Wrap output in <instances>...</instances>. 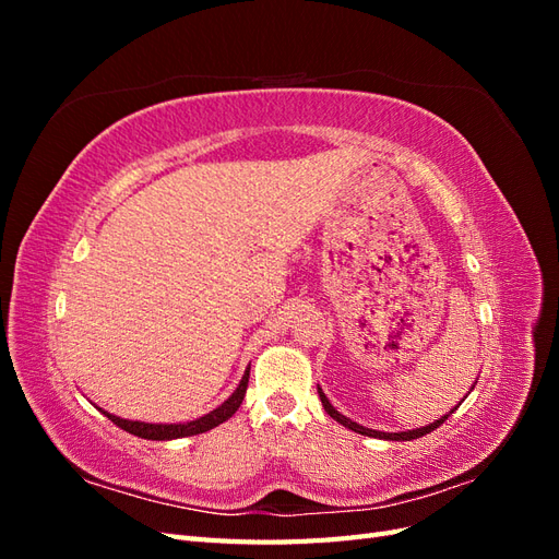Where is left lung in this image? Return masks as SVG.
<instances>
[{
	"instance_id": "obj_1",
	"label": "left lung",
	"mask_w": 559,
	"mask_h": 559,
	"mask_svg": "<svg viewBox=\"0 0 559 559\" xmlns=\"http://www.w3.org/2000/svg\"><path fill=\"white\" fill-rule=\"evenodd\" d=\"M317 392H319V399H321V405H324V411L335 419V421H341L343 427H347V429H352V431H357V433H361V436H370V438H384V441H413V438H421V436H427V433H431L433 429H438L443 425V421L450 417V413L445 415V417H441V419H436V421H431L429 427H421V429H413V431H399V433H386V431H376V429H368V427H361V425H357V421H352L349 417H345L343 413H337L333 405H331V401L326 399V394L321 392V386H317ZM462 405V403H460ZM456 411V408H454Z\"/></svg>"
}]
</instances>
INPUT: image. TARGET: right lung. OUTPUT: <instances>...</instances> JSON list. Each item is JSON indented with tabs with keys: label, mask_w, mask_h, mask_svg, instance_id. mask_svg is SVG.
<instances>
[{
	"label": "right lung",
	"mask_w": 559,
	"mask_h": 559,
	"mask_svg": "<svg viewBox=\"0 0 559 559\" xmlns=\"http://www.w3.org/2000/svg\"><path fill=\"white\" fill-rule=\"evenodd\" d=\"M247 382H249V370H245V376L238 384V389L218 405L216 411L207 413L205 417L193 419V421H186V425H146V421H132V419H121L111 413H105L116 427H121L123 431L132 433V436H140L146 438V441H173V438H183V436H195V433H205L218 425H224L226 419H230L235 415V411L240 408V403L247 394Z\"/></svg>",
	"instance_id": "right-lung-1"
}]
</instances>
